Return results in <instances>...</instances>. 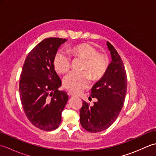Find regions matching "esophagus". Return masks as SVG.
<instances>
[{"label": "esophagus", "instance_id": "obj_1", "mask_svg": "<svg viewBox=\"0 0 156 156\" xmlns=\"http://www.w3.org/2000/svg\"><path fill=\"white\" fill-rule=\"evenodd\" d=\"M68 96H69V97H74L75 96V94L74 93H72V92H68Z\"/></svg>", "mask_w": 156, "mask_h": 156}]
</instances>
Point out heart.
<instances>
[{
	"label": "heart",
	"mask_w": 156,
	"mask_h": 156,
	"mask_svg": "<svg viewBox=\"0 0 156 156\" xmlns=\"http://www.w3.org/2000/svg\"><path fill=\"white\" fill-rule=\"evenodd\" d=\"M69 56L84 60L82 69H88L95 80L103 76L108 68L107 58L98 53L94 46L87 43L76 45L67 50ZM70 59L68 56L58 52L54 60L55 70L59 74H65L70 68ZM90 82V76L87 72H72L63 79V85L69 90L79 92L87 88Z\"/></svg>",
	"instance_id": "obj_1"
}]
</instances>
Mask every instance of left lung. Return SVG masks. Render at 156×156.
Here are the masks:
<instances>
[{"mask_svg": "<svg viewBox=\"0 0 156 156\" xmlns=\"http://www.w3.org/2000/svg\"><path fill=\"white\" fill-rule=\"evenodd\" d=\"M112 61L103 76L91 89V97L97 98L93 106L83 101L80 111V124L85 130L97 133L108 128L117 119L123 106L127 92V75L118 52L107 41Z\"/></svg>", "mask_w": 156, "mask_h": 156, "instance_id": "8db88e82", "label": "left lung"}]
</instances>
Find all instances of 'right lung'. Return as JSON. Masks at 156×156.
Masks as SVG:
<instances>
[{"instance_id": "1", "label": "right lung", "mask_w": 156, "mask_h": 156, "mask_svg": "<svg viewBox=\"0 0 156 156\" xmlns=\"http://www.w3.org/2000/svg\"><path fill=\"white\" fill-rule=\"evenodd\" d=\"M66 41L58 37L44 39L29 53L23 66L19 82L22 106L29 121L41 130L59 127L68 100L66 92L58 90L62 81L54 66L58 49Z\"/></svg>"}]
</instances>
